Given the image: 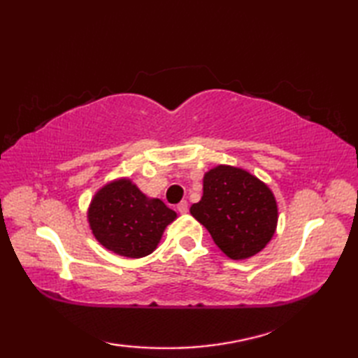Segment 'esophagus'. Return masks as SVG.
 <instances>
[{"mask_svg":"<svg viewBox=\"0 0 358 358\" xmlns=\"http://www.w3.org/2000/svg\"><path fill=\"white\" fill-rule=\"evenodd\" d=\"M177 209H178L180 214H187V210H189V204H187V201H186V200H183L181 203H178Z\"/></svg>","mask_w":358,"mask_h":358,"instance_id":"34e87169","label":"esophagus"}]
</instances>
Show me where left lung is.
Here are the masks:
<instances>
[{
	"label": "left lung",
	"instance_id": "left-lung-1",
	"mask_svg": "<svg viewBox=\"0 0 358 358\" xmlns=\"http://www.w3.org/2000/svg\"><path fill=\"white\" fill-rule=\"evenodd\" d=\"M191 214L234 260L260 252L277 226V203L269 187L231 166H217L204 175L203 196Z\"/></svg>",
	"mask_w": 358,
	"mask_h": 358
}]
</instances>
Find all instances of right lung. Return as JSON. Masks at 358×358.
Masks as SVG:
<instances>
[{
    "label": "right lung",
    "instance_id": "right-lung-1",
    "mask_svg": "<svg viewBox=\"0 0 358 358\" xmlns=\"http://www.w3.org/2000/svg\"><path fill=\"white\" fill-rule=\"evenodd\" d=\"M177 214L158 199H148L129 180L104 186L89 209V223L104 248L129 258L149 255Z\"/></svg>",
    "mask_w": 358,
    "mask_h": 358
}]
</instances>
